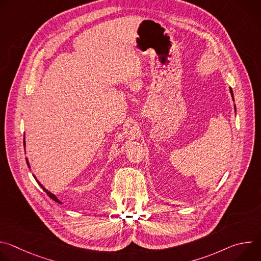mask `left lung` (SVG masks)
I'll return each mask as SVG.
<instances>
[{
	"instance_id": "8db88e82",
	"label": "left lung",
	"mask_w": 261,
	"mask_h": 261,
	"mask_svg": "<svg viewBox=\"0 0 261 261\" xmlns=\"http://www.w3.org/2000/svg\"><path fill=\"white\" fill-rule=\"evenodd\" d=\"M230 94H231V97H232V99H233V92H232L231 88H230ZM233 101H234V99H233ZM234 110H236V105H234Z\"/></svg>"
}]
</instances>
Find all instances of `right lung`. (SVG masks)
Segmentation results:
<instances>
[{
    "mask_svg": "<svg viewBox=\"0 0 261 261\" xmlns=\"http://www.w3.org/2000/svg\"><path fill=\"white\" fill-rule=\"evenodd\" d=\"M23 145L25 146V141H24V138H23ZM25 160H27V164H28L29 168H31V167H30V164H29V161H28V159H27V158H25ZM33 175H34V174H33ZM34 177L36 178V176H35V175H34ZM36 180H37V181H38V184L40 185V187H41V188H42V189L44 190V192H46V194H47V195H48V196H49V197H50V198H51L53 200H55V201H56V202H58V203H62V201H61V200H59V199H58V197H57V196H56L55 194H53L51 192H49V191H48L47 189H45V188L43 187V186H42V185L40 184V181H39L38 179H37V178H36Z\"/></svg>",
    "mask_w": 261,
    "mask_h": 261,
    "instance_id": "obj_1",
    "label": "right lung"
}]
</instances>
